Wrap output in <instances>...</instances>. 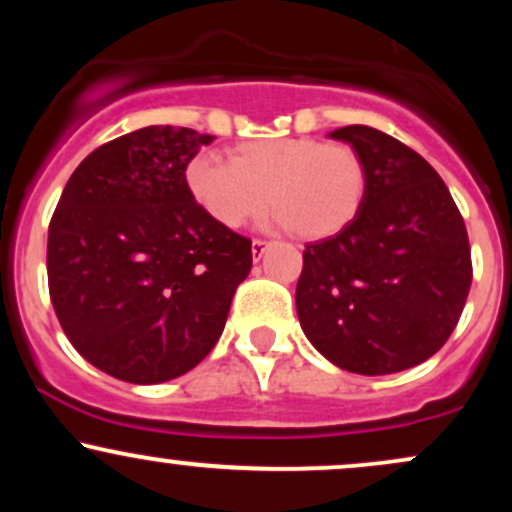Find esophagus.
<instances>
[{
    "label": "esophagus",
    "instance_id": "esophagus-1",
    "mask_svg": "<svg viewBox=\"0 0 512 512\" xmlns=\"http://www.w3.org/2000/svg\"><path fill=\"white\" fill-rule=\"evenodd\" d=\"M267 248H269L267 240H262V238L252 240V255H255V260H260V257L264 255V250H267Z\"/></svg>",
    "mask_w": 512,
    "mask_h": 512
}]
</instances>
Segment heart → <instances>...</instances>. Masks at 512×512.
I'll list each match as a JSON object with an SVG mask.
<instances>
[{
    "mask_svg": "<svg viewBox=\"0 0 512 512\" xmlns=\"http://www.w3.org/2000/svg\"><path fill=\"white\" fill-rule=\"evenodd\" d=\"M366 163L346 144L313 137L257 139L233 149L231 161L197 154L185 187L197 207L223 228L245 226L264 209L296 236L317 240L344 231L366 197Z\"/></svg>",
    "mask_w": 512,
    "mask_h": 512,
    "instance_id": "heart-1",
    "label": "heart"
}]
</instances>
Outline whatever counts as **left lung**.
<instances>
[{
    "label": "left lung",
    "mask_w": 512,
    "mask_h": 512,
    "mask_svg": "<svg viewBox=\"0 0 512 512\" xmlns=\"http://www.w3.org/2000/svg\"><path fill=\"white\" fill-rule=\"evenodd\" d=\"M330 137L363 158L366 197L344 231L305 245L298 320L334 366L399 373L457 327L472 286L467 226L440 175L407 144L366 125Z\"/></svg>",
    "instance_id": "obj_1"
}]
</instances>
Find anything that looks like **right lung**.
Returning a JSON list of instances; mask_svg holds the SVG:
<instances>
[{
    "instance_id": "1",
    "label": "right lung",
    "mask_w": 512,
    "mask_h": 512,
    "mask_svg": "<svg viewBox=\"0 0 512 512\" xmlns=\"http://www.w3.org/2000/svg\"><path fill=\"white\" fill-rule=\"evenodd\" d=\"M211 134L154 125L91 151L48 228V286L64 334L134 385L178 378L219 342L252 267L250 238L211 221L185 168Z\"/></svg>"
}]
</instances>
